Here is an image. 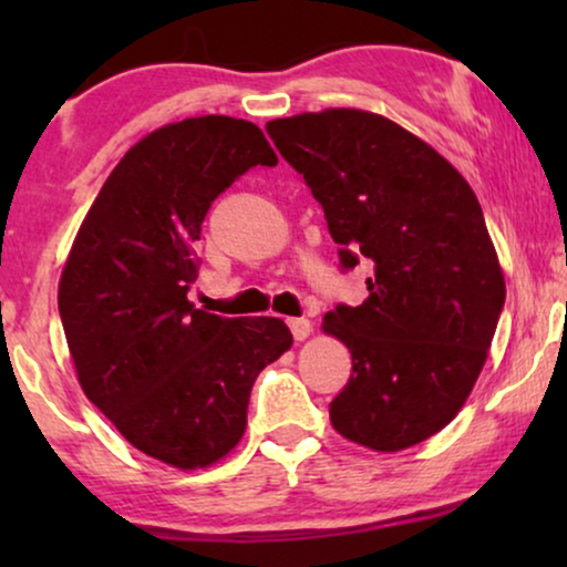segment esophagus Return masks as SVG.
Listing matches in <instances>:
<instances>
[{
    "mask_svg": "<svg viewBox=\"0 0 567 567\" xmlns=\"http://www.w3.org/2000/svg\"><path fill=\"white\" fill-rule=\"evenodd\" d=\"M293 340H307L309 332H312V322L305 320V317H297V320H289Z\"/></svg>",
    "mask_w": 567,
    "mask_h": 567,
    "instance_id": "obj_1",
    "label": "esophagus"
}]
</instances>
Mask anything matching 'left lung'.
Returning <instances> with one entry per match:
<instances>
[{"label":"left lung","instance_id":"obj_1","mask_svg":"<svg viewBox=\"0 0 567 567\" xmlns=\"http://www.w3.org/2000/svg\"><path fill=\"white\" fill-rule=\"evenodd\" d=\"M266 131L320 200L343 266L367 258L374 270L363 305L322 320L353 361L330 402L332 429L374 452L421 444L467 402L506 301L475 190L379 113L328 107Z\"/></svg>","mask_w":567,"mask_h":567}]
</instances>
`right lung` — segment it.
<instances>
[{"label": "right lung", "mask_w": 567, "mask_h": 567, "mask_svg": "<svg viewBox=\"0 0 567 567\" xmlns=\"http://www.w3.org/2000/svg\"><path fill=\"white\" fill-rule=\"evenodd\" d=\"M278 162L250 121L167 123L123 154L61 270L59 312L84 394L123 439L183 472L243 439L255 379L289 351L278 317H227L188 301L214 198Z\"/></svg>", "instance_id": "right-lung-1"}]
</instances>
